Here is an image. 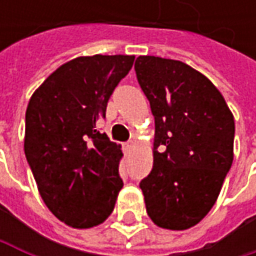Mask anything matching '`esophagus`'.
<instances>
[{
  "label": "esophagus",
  "instance_id": "1",
  "mask_svg": "<svg viewBox=\"0 0 256 256\" xmlns=\"http://www.w3.org/2000/svg\"><path fill=\"white\" fill-rule=\"evenodd\" d=\"M133 148H134V142H132V140H130V142H128V144H126V150H128V151L133 150Z\"/></svg>",
  "mask_w": 256,
  "mask_h": 256
}]
</instances>
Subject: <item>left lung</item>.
<instances>
[{
  "label": "left lung",
  "instance_id": "1",
  "mask_svg": "<svg viewBox=\"0 0 256 256\" xmlns=\"http://www.w3.org/2000/svg\"><path fill=\"white\" fill-rule=\"evenodd\" d=\"M134 71L156 122L152 170L139 184L146 212L162 228L186 230L220 196L234 118L212 81L180 60L139 56Z\"/></svg>",
  "mask_w": 256,
  "mask_h": 256
}]
</instances>
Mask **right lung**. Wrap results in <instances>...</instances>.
Returning <instances> with one entry per match:
<instances>
[{
  "mask_svg": "<svg viewBox=\"0 0 256 256\" xmlns=\"http://www.w3.org/2000/svg\"><path fill=\"white\" fill-rule=\"evenodd\" d=\"M134 56H82L58 68L32 94L25 156L52 214L74 228L102 224L123 188L120 145L100 133L108 100Z\"/></svg>",
  "mask_w": 256,
  "mask_h": 256,
  "instance_id": "right-lung-1",
  "label": "right lung"
}]
</instances>
